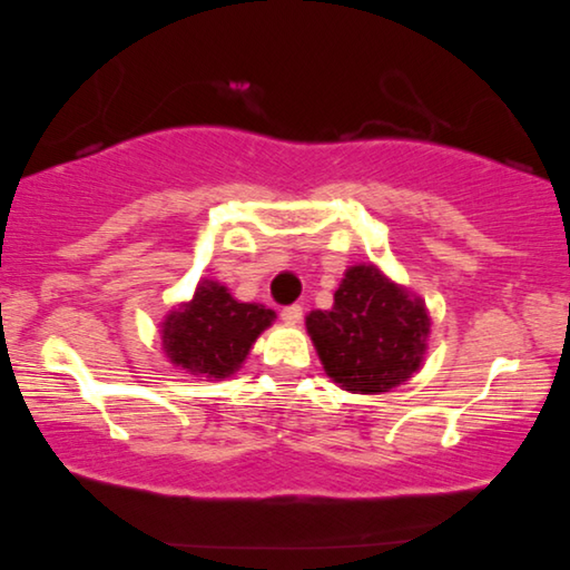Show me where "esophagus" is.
Instances as JSON below:
<instances>
[{"label":"esophagus","instance_id":"esophagus-1","mask_svg":"<svg viewBox=\"0 0 570 570\" xmlns=\"http://www.w3.org/2000/svg\"><path fill=\"white\" fill-rule=\"evenodd\" d=\"M301 317H303V308L298 303H294V305H286V308L282 311V320L286 325H298L301 323Z\"/></svg>","mask_w":570,"mask_h":570}]
</instances>
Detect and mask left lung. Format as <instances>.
<instances>
[{
  "label": "left lung",
  "mask_w": 570,
  "mask_h": 570,
  "mask_svg": "<svg viewBox=\"0 0 570 570\" xmlns=\"http://www.w3.org/2000/svg\"><path fill=\"white\" fill-rule=\"evenodd\" d=\"M305 325L332 381L373 395L419 371L431 320L419 298L358 265L346 269L332 311H313Z\"/></svg>",
  "instance_id": "obj_1"
}]
</instances>
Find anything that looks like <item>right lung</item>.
Instances as JSON below:
<instances>
[{"mask_svg":"<svg viewBox=\"0 0 570 570\" xmlns=\"http://www.w3.org/2000/svg\"><path fill=\"white\" fill-rule=\"evenodd\" d=\"M274 317L265 305L238 303L226 286L204 282L195 298L164 323V348L175 366L195 375L226 377L245 361Z\"/></svg>","mask_w":570,"mask_h":570,"instance_id":"obj_1","label":"right lung"}]
</instances>
